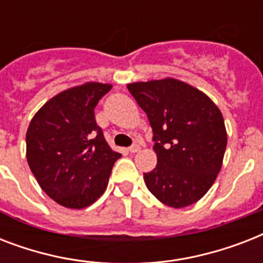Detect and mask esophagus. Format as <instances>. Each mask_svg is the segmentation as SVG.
<instances>
[{"label":"esophagus","instance_id":"esophagus-1","mask_svg":"<svg viewBox=\"0 0 263 263\" xmlns=\"http://www.w3.org/2000/svg\"><path fill=\"white\" fill-rule=\"evenodd\" d=\"M139 150H140L139 144H136V143H134L132 146H129V147H128V152L129 153H138Z\"/></svg>","mask_w":263,"mask_h":263}]
</instances>
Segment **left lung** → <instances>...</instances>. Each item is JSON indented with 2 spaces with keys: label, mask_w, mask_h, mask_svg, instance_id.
Listing matches in <instances>:
<instances>
[{
  "label": "left lung",
  "mask_w": 263,
  "mask_h": 263,
  "mask_svg": "<svg viewBox=\"0 0 263 263\" xmlns=\"http://www.w3.org/2000/svg\"><path fill=\"white\" fill-rule=\"evenodd\" d=\"M147 115L157 165L143 173L148 191L171 208L195 203L220 172L227 131L208 95L175 79L127 86Z\"/></svg>",
  "instance_id": "left-lung-1"
}]
</instances>
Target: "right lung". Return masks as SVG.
<instances>
[{"label": "right lung", "mask_w": 263, "mask_h": 263, "mask_svg": "<svg viewBox=\"0 0 263 263\" xmlns=\"http://www.w3.org/2000/svg\"><path fill=\"white\" fill-rule=\"evenodd\" d=\"M110 84L86 83L47 101L27 129V161L51 199L83 209L102 195L121 154L113 152L97 125L94 109Z\"/></svg>", "instance_id": "add662e5"}]
</instances>
